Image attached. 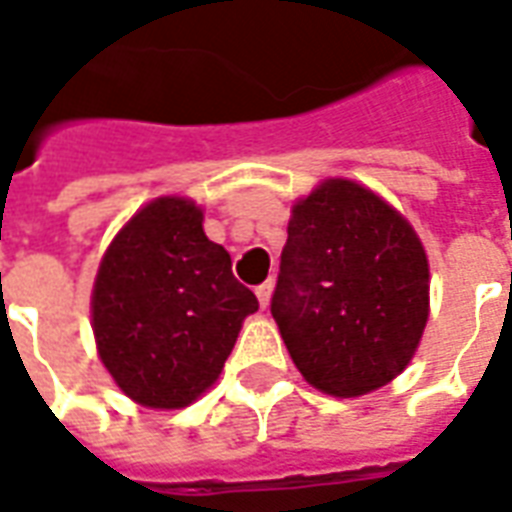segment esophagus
Masks as SVG:
<instances>
[{
  "label": "esophagus",
  "instance_id": "obj_1",
  "mask_svg": "<svg viewBox=\"0 0 512 512\" xmlns=\"http://www.w3.org/2000/svg\"><path fill=\"white\" fill-rule=\"evenodd\" d=\"M271 293H274V282H271V279L257 288V301H260V307H263V310H268V304H271Z\"/></svg>",
  "mask_w": 512,
  "mask_h": 512
}]
</instances>
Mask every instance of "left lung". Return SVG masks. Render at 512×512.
<instances>
[{
	"label": "left lung",
	"instance_id": "obj_1",
	"mask_svg": "<svg viewBox=\"0 0 512 512\" xmlns=\"http://www.w3.org/2000/svg\"><path fill=\"white\" fill-rule=\"evenodd\" d=\"M271 315L304 381L362 397L414 359L430 315L428 252L395 205L351 178L290 208Z\"/></svg>",
	"mask_w": 512,
	"mask_h": 512
}]
</instances>
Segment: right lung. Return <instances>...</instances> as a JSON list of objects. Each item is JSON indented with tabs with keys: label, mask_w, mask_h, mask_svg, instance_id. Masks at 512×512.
<instances>
[{
	"label": "right lung",
	"mask_w": 512,
	"mask_h": 512,
	"mask_svg": "<svg viewBox=\"0 0 512 512\" xmlns=\"http://www.w3.org/2000/svg\"><path fill=\"white\" fill-rule=\"evenodd\" d=\"M205 211L164 194L128 219L98 263L90 296L95 348L117 389L145 408H186L233 351L255 293L227 249L202 230Z\"/></svg>",
	"instance_id": "obj_1"
}]
</instances>
